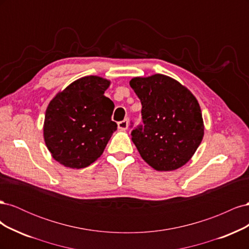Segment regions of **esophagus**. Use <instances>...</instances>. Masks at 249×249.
Masks as SVG:
<instances>
[{
	"label": "esophagus",
	"mask_w": 249,
	"mask_h": 249,
	"mask_svg": "<svg viewBox=\"0 0 249 249\" xmlns=\"http://www.w3.org/2000/svg\"><path fill=\"white\" fill-rule=\"evenodd\" d=\"M118 125V129L122 130V131H125L127 129V126H129V120L127 119H124L122 120V122H119L117 124Z\"/></svg>",
	"instance_id": "obj_1"
}]
</instances>
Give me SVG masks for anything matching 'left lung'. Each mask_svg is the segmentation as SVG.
<instances>
[{
  "mask_svg": "<svg viewBox=\"0 0 249 249\" xmlns=\"http://www.w3.org/2000/svg\"><path fill=\"white\" fill-rule=\"evenodd\" d=\"M130 85L142 105L143 124L131 133L142 159L159 171L182 167L203 137L197 100L178 81L164 74L134 78Z\"/></svg>",
  "mask_w": 249,
  "mask_h": 249,
  "instance_id": "left-lung-1",
  "label": "left lung"
}]
</instances>
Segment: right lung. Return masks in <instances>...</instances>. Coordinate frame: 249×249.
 Masks as SVG:
<instances>
[{
  "instance_id": "add662e5",
  "label": "right lung",
  "mask_w": 249,
  "mask_h": 249,
  "mask_svg": "<svg viewBox=\"0 0 249 249\" xmlns=\"http://www.w3.org/2000/svg\"><path fill=\"white\" fill-rule=\"evenodd\" d=\"M110 81L88 76L72 82L46 111L43 137L53 158L70 168H84L100 158L117 130L114 104L104 95Z\"/></svg>"
}]
</instances>
